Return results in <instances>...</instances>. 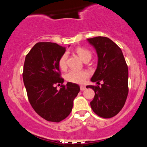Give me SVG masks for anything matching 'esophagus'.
Segmentation results:
<instances>
[{
	"label": "esophagus",
	"instance_id": "obj_1",
	"mask_svg": "<svg viewBox=\"0 0 147 147\" xmlns=\"http://www.w3.org/2000/svg\"><path fill=\"white\" fill-rule=\"evenodd\" d=\"M80 90L82 91L86 90V86H83V85H81L80 86Z\"/></svg>",
	"mask_w": 147,
	"mask_h": 147
}]
</instances>
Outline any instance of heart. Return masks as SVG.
I'll return each mask as SVG.
<instances>
[{
    "label": "heart",
    "instance_id": "heart-1",
    "mask_svg": "<svg viewBox=\"0 0 147 147\" xmlns=\"http://www.w3.org/2000/svg\"><path fill=\"white\" fill-rule=\"evenodd\" d=\"M75 51L84 61L90 60L92 56L90 52L88 49L83 47H78L76 48ZM67 59H68V54L65 52L59 59L58 65L61 70H64L67 68ZM88 77L89 72L86 70H70L65 75V78L67 82L78 84H83Z\"/></svg>",
    "mask_w": 147,
    "mask_h": 147
}]
</instances>
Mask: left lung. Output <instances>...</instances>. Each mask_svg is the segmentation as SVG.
Wrapping results in <instances>:
<instances>
[{
	"instance_id": "left-lung-1",
	"label": "left lung",
	"mask_w": 147,
	"mask_h": 147,
	"mask_svg": "<svg viewBox=\"0 0 147 147\" xmlns=\"http://www.w3.org/2000/svg\"><path fill=\"white\" fill-rule=\"evenodd\" d=\"M98 56L97 68L91 78L92 82H102L99 86H87L95 91L91 109L99 117L116 115L125 104L129 93V70L120 48L107 37L88 38Z\"/></svg>"
}]
</instances>
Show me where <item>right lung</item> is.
<instances>
[{"mask_svg":"<svg viewBox=\"0 0 147 147\" xmlns=\"http://www.w3.org/2000/svg\"><path fill=\"white\" fill-rule=\"evenodd\" d=\"M65 48L55 43L38 42L25 57L23 79L32 107L45 120L59 122L70 115L79 86L63 85L58 65ZM56 85H61L59 90Z\"/></svg>","mask_w":147,"mask_h":147,"instance_id":"1","label":"right lung"}]
</instances>
